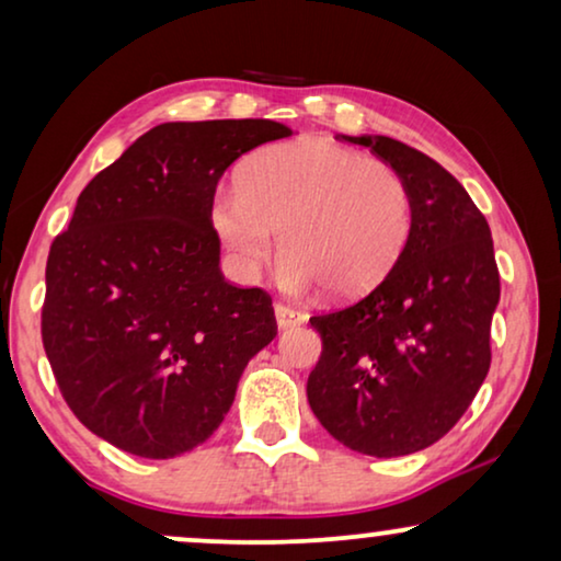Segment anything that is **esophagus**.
I'll list each match as a JSON object with an SVG mask.
<instances>
[{
  "mask_svg": "<svg viewBox=\"0 0 561 561\" xmlns=\"http://www.w3.org/2000/svg\"><path fill=\"white\" fill-rule=\"evenodd\" d=\"M275 321H278V329L301 327L304 321H306V313L301 309H294V306L275 304Z\"/></svg>",
  "mask_w": 561,
  "mask_h": 561,
  "instance_id": "1",
  "label": "esophagus"
}]
</instances>
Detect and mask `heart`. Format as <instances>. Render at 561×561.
Here are the masks:
<instances>
[{
    "mask_svg": "<svg viewBox=\"0 0 561 561\" xmlns=\"http://www.w3.org/2000/svg\"><path fill=\"white\" fill-rule=\"evenodd\" d=\"M214 232L244 278L278 242V283L336 298L373 290L401 260L413 229L409 183L386 160L324 137L273 145L242 168L240 186L211 198Z\"/></svg>",
    "mask_w": 561,
    "mask_h": 561,
    "instance_id": "1",
    "label": "heart"
}]
</instances>
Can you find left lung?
Returning a JSON list of instances; mask_svg holds the SVG:
<instances>
[{
  "label": "left lung",
  "mask_w": 561,
  "mask_h": 561,
  "mask_svg": "<svg viewBox=\"0 0 561 561\" xmlns=\"http://www.w3.org/2000/svg\"><path fill=\"white\" fill-rule=\"evenodd\" d=\"M342 140L365 145L403 175L413 229L373 294L311 317L321 357L306 396L344 447L403 457L439 442L485 380L501 275L488 219L447 168L386 135Z\"/></svg>",
  "instance_id": "1"
}]
</instances>
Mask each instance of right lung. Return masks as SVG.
Masks as SVG:
<instances>
[{"label":"right lung","mask_w":561,"mask_h":561,"mask_svg":"<svg viewBox=\"0 0 561 561\" xmlns=\"http://www.w3.org/2000/svg\"><path fill=\"white\" fill-rule=\"evenodd\" d=\"M273 119L163 122L96 173L45 267L43 344L58 388L99 439L171 459L217 432L273 342L271 296L219 271L217 183Z\"/></svg>","instance_id":"obj_1"}]
</instances>
